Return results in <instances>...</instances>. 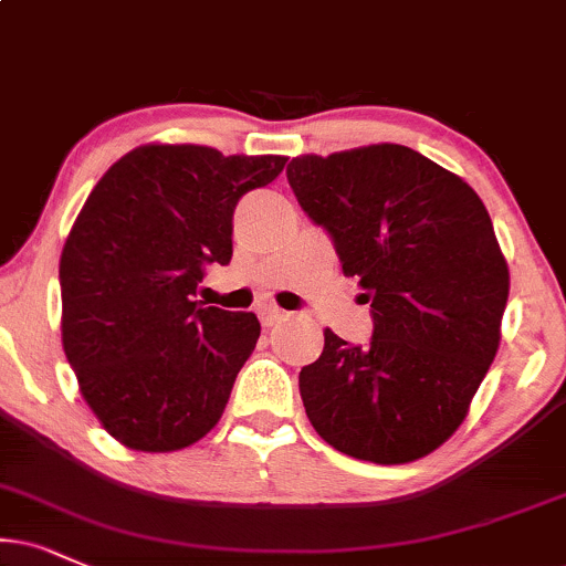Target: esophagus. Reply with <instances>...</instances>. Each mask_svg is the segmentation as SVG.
Segmentation results:
<instances>
[{
  "instance_id": "1",
  "label": "esophagus",
  "mask_w": 566,
  "mask_h": 566,
  "mask_svg": "<svg viewBox=\"0 0 566 566\" xmlns=\"http://www.w3.org/2000/svg\"><path fill=\"white\" fill-rule=\"evenodd\" d=\"M256 315H260V323L264 327H272V325L281 323V319H285V312L277 310V306H270V304L260 306V310H256Z\"/></svg>"
}]
</instances>
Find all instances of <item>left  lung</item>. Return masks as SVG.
I'll use <instances>...</instances> for the list:
<instances>
[{"instance_id": "left-lung-1", "label": "left lung", "mask_w": 566, "mask_h": 566, "mask_svg": "<svg viewBox=\"0 0 566 566\" xmlns=\"http://www.w3.org/2000/svg\"><path fill=\"white\" fill-rule=\"evenodd\" d=\"M298 205L333 235L344 272L373 304L369 346L325 327L298 373L325 443L375 464L443 446L501 344L509 268L470 184L401 144H369L289 165Z\"/></svg>"}]
</instances>
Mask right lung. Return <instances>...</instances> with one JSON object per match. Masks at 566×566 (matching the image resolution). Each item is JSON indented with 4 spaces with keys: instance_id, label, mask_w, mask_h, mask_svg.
Returning a JSON list of instances; mask_svg holds the SVG:
<instances>
[{
    "instance_id": "right-lung-1",
    "label": "right lung",
    "mask_w": 566,
    "mask_h": 566,
    "mask_svg": "<svg viewBox=\"0 0 566 566\" xmlns=\"http://www.w3.org/2000/svg\"><path fill=\"white\" fill-rule=\"evenodd\" d=\"M289 157L144 144L104 172L60 256L62 348L83 401L134 451L167 453L220 422L254 352V312L193 302L233 254V209Z\"/></svg>"
}]
</instances>
